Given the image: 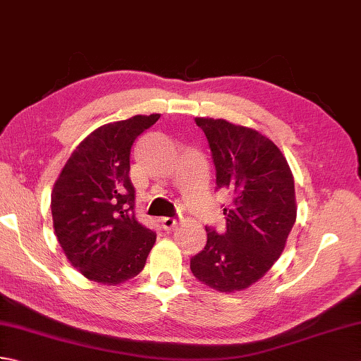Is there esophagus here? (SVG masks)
<instances>
[{
    "mask_svg": "<svg viewBox=\"0 0 361 361\" xmlns=\"http://www.w3.org/2000/svg\"><path fill=\"white\" fill-rule=\"evenodd\" d=\"M176 225V220L172 217H163L161 219V228L164 229V231H171Z\"/></svg>",
    "mask_w": 361,
    "mask_h": 361,
    "instance_id": "esophagus-1",
    "label": "esophagus"
}]
</instances>
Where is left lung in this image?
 <instances>
[{
	"label": "left lung",
	"instance_id": "left-lung-1",
	"mask_svg": "<svg viewBox=\"0 0 361 361\" xmlns=\"http://www.w3.org/2000/svg\"><path fill=\"white\" fill-rule=\"evenodd\" d=\"M216 166V189L228 190L226 231L206 226V247L190 259V271L214 290L248 288L286 248L296 220L295 181L287 159L257 130L225 119L195 118Z\"/></svg>",
	"mask_w": 361,
	"mask_h": 361
}]
</instances>
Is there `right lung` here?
<instances>
[{
    "label": "right lung",
    "mask_w": 361,
    "mask_h": 361,
    "mask_svg": "<svg viewBox=\"0 0 361 361\" xmlns=\"http://www.w3.org/2000/svg\"><path fill=\"white\" fill-rule=\"evenodd\" d=\"M159 114L96 128L66 161L51 194L52 224L65 256L87 279L116 286L135 278L157 240L135 219L130 150Z\"/></svg>",
    "instance_id": "1"
}]
</instances>
